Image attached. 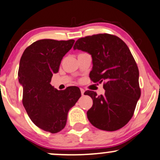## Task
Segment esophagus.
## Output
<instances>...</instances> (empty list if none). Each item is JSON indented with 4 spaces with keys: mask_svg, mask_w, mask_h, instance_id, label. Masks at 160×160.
I'll return each instance as SVG.
<instances>
[{
    "mask_svg": "<svg viewBox=\"0 0 160 160\" xmlns=\"http://www.w3.org/2000/svg\"><path fill=\"white\" fill-rule=\"evenodd\" d=\"M80 91H81V94H82V95H83V94H84V92H85V90H83V88H80Z\"/></svg>",
    "mask_w": 160,
    "mask_h": 160,
    "instance_id": "obj_1",
    "label": "esophagus"
}]
</instances>
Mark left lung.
I'll use <instances>...</instances> for the list:
<instances>
[{"label": "left lung", "instance_id": "left-lung-1", "mask_svg": "<svg viewBox=\"0 0 160 160\" xmlns=\"http://www.w3.org/2000/svg\"><path fill=\"white\" fill-rule=\"evenodd\" d=\"M77 49L91 55L92 81H105L104 95L84 93L93 100L87 112L89 121L102 130L122 128L132 118L141 95L139 70L129 48L118 37L99 33L77 40L73 46Z\"/></svg>", "mask_w": 160, "mask_h": 160}]
</instances>
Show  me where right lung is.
I'll return each mask as SVG.
<instances>
[{
  "mask_svg": "<svg viewBox=\"0 0 160 160\" xmlns=\"http://www.w3.org/2000/svg\"><path fill=\"white\" fill-rule=\"evenodd\" d=\"M74 40H40L23 51L18 80L23 87V105L32 122L39 128L57 133L65 127L67 113L81 97L77 87L58 90L50 84L63 56Z\"/></svg>",
  "mask_w": 160,
  "mask_h": 160,
  "instance_id": "add662e5",
  "label": "right lung"
}]
</instances>
